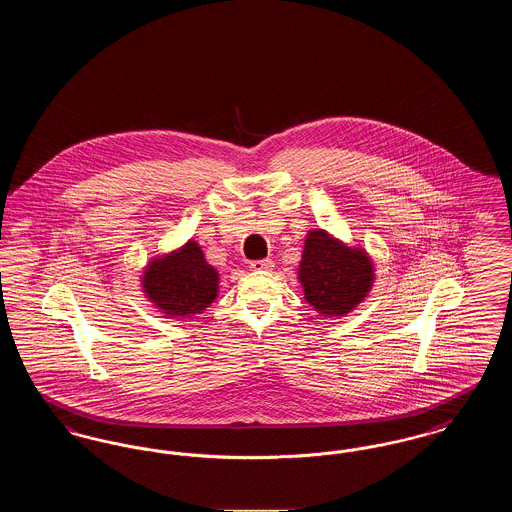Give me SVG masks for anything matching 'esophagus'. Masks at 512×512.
Segmentation results:
<instances>
[{
  "label": "esophagus",
  "instance_id": "esophagus-1",
  "mask_svg": "<svg viewBox=\"0 0 512 512\" xmlns=\"http://www.w3.org/2000/svg\"><path fill=\"white\" fill-rule=\"evenodd\" d=\"M272 267H274L272 259H261V261H253V263H249V268H251V270H270Z\"/></svg>",
  "mask_w": 512,
  "mask_h": 512
}]
</instances>
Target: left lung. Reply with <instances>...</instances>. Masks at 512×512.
I'll list each match as a JSON object with an SVG mask.
<instances>
[{
    "instance_id": "8db88e82",
    "label": "left lung",
    "mask_w": 512,
    "mask_h": 512,
    "mask_svg": "<svg viewBox=\"0 0 512 512\" xmlns=\"http://www.w3.org/2000/svg\"><path fill=\"white\" fill-rule=\"evenodd\" d=\"M297 280L305 301L320 317H345L355 311L376 282L372 257L361 245L345 244L324 228L305 236Z\"/></svg>"
}]
</instances>
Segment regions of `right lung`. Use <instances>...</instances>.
I'll return each instance as SVG.
<instances>
[{
	"mask_svg": "<svg viewBox=\"0 0 512 512\" xmlns=\"http://www.w3.org/2000/svg\"><path fill=\"white\" fill-rule=\"evenodd\" d=\"M219 282V270L207 263L195 240L151 257L140 274L144 297L171 320L195 318L207 311L219 295Z\"/></svg>",
	"mask_w": 512,
	"mask_h": 512,
	"instance_id": "add662e5",
	"label": "right lung"
}]
</instances>
